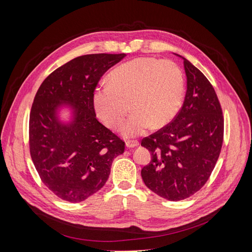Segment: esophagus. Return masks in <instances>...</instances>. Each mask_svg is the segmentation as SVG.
<instances>
[{"label":"esophagus","mask_w":252,"mask_h":252,"mask_svg":"<svg viewBox=\"0 0 252 252\" xmlns=\"http://www.w3.org/2000/svg\"><path fill=\"white\" fill-rule=\"evenodd\" d=\"M126 146L127 148H134L139 146V142L137 140H128L126 142Z\"/></svg>","instance_id":"esophagus-1"}]
</instances>
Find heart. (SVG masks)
Instances as JSON below:
<instances>
[{
    "label": "heart",
    "instance_id": "heart-1",
    "mask_svg": "<svg viewBox=\"0 0 252 252\" xmlns=\"http://www.w3.org/2000/svg\"><path fill=\"white\" fill-rule=\"evenodd\" d=\"M109 83L99 84L93 105L109 127L122 124L130 107L134 113L121 126L125 137L144 134L151 126L160 128L174 121L185 97V76L171 60L140 57L115 67Z\"/></svg>",
    "mask_w": 252,
    "mask_h": 252
}]
</instances>
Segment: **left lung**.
<instances>
[{"instance_id": "8db88e82", "label": "left lung", "mask_w": 252, "mask_h": 252, "mask_svg": "<svg viewBox=\"0 0 252 252\" xmlns=\"http://www.w3.org/2000/svg\"><path fill=\"white\" fill-rule=\"evenodd\" d=\"M187 92L174 121L142 140L151 161L141 170L145 185L170 201L199 191L214 170L223 139V117L214 87L186 58Z\"/></svg>"}]
</instances>
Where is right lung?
Instances as JSON below:
<instances>
[{"mask_svg": "<svg viewBox=\"0 0 252 252\" xmlns=\"http://www.w3.org/2000/svg\"><path fill=\"white\" fill-rule=\"evenodd\" d=\"M126 54L76 57L53 71L38 88L30 114V151L37 174L56 196L77 203L108 180L125 142L98 122L93 93L100 78ZM68 107L72 118L60 121Z\"/></svg>", "mask_w": 252, "mask_h": 252, "instance_id": "1", "label": "right lung"}]
</instances>
